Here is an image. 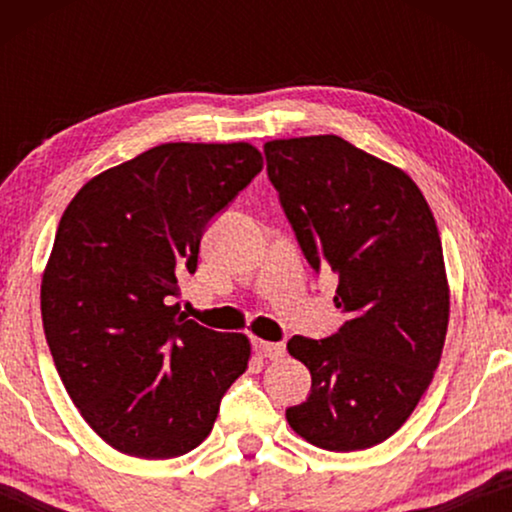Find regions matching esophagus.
<instances>
[{
    "mask_svg": "<svg viewBox=\"0 0 512 512\" xmlns=\"http://www.w3.org/2000/svg\"><path fill=\"white\" fill-rule=\"evenodd\" d=\"M284 342H268V340H256V352L265 356V359H282L284 356Z\"/></svg>",
    "mask_w": 512,
    "mask_h": 512,
    "instance_id": "esophagus-1",
    "label": "esophagus"
}]
</instances>
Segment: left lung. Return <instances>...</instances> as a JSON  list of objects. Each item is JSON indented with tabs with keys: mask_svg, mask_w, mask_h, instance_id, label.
I'll use <instances>...</instances> for the list:
<instances>
[{
	"mask_svg": "<svg viewBox=\"0 0 512 512\" xmlns=\"http://www.w3.org/2000/svg\"><path fill=\"white\" fill-rule=\"evenodd\" d=\"M263 151L300 249L338 275L333 303L347 314L331 338L286 345L312 375L286 422L321 450H368L405 424L443 354L450 284L436 219L408 172L338 135Z\"/></svg>",
	"mask_w": 512,
	"mask_h": 512,
	"instance_id": "obj_1",
	"label": "left lung"
}]
</instances>
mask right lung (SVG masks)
Masks as SVG:
<instances>
[{"label": "right lung", "instance_id": "right-lung-1", "mask_svg": "<svg viewBox=\"0 0 512 512\" xmlns=\"http://www.w3.org/2000/svg\"><path fill=\"white\" fill-rule=\"evenodd\" d=\"M261 170L249 142L160 144L86 181L62 214L41 277L46 342L81 417L121 454L195 450L249 366L247 335L170 303L209 219Z\"/></svg>", "mask_w": 512, "mask_h": 512}]
</instances>
